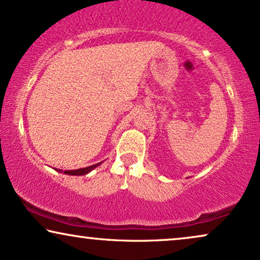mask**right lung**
I'll return each instance as SVG.
<instances>
[{"label": "right lung", "instance_id": "1", "mask_svg": "<svg viewBox=\"0 0 260 260\" xmlns=\"http://www.w3.org/2000/svg\"><path fill=\"white\" fill-rule=\"evenodd\" d=\"M100 164H95L93 165V166H88V167H85V168H79V170H72V171H64V173L66 174H70V175H83V174H87L89 173L90 171L93 170V168H95L96 166H99ZM57 170V168H56ZM58 172H60V170H57Z\"/></svg>", "mask_w": 260, "mask_h": 260}]
</instances>
